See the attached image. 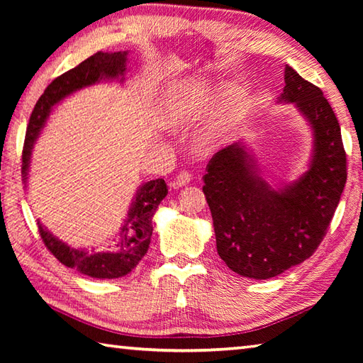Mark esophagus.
<instances>
[{"mask_svg": "<svg viewBox=\"0 0 363 363\" xmlns=\"http://www.w3.org/2000/svg\"><path fill=\"white\" fill-rule=\"evenodd\" d=\"M190 181H191V174L189 172H181L179 174L176 176V179L173 181L172 186L174 189H181L184 186H187V184H190Z\"/></svg>", "mask_w": 363, "mask_h": 363, "instance_id": "obj_1", "label": "esophagus"}]
</instances>
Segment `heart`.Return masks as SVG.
<instances>
[{
	"instance_id": "1",
	"label": "heart",
	"mask_w": 363,
	"mask_h": 363,
	"mask_svg": "<svg viewBox=\"0 0 363 363\" xmlns=\"http://www.w3.org/2000/svg\"><path fill=\"white\" fill-rule=\"evenodd\" d=\"M212 91L203 82H191L174 90L162 106V121L172 128H186L194 125L212 103ZM246 107V95L242 89H230L221 99L220 109L213 123L204 134L203 145L211 146L223 140L229 130L240 120Z\"/></svg>"
}]
</instances>
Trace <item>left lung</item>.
I'll return each mask as SVG.
<instances>
[{"mask_svg": "<svg viewBox=\"0 0 363 363\" xmlns=\"http://www.w3.org/2000/svg\"><path fill=\"white\" fill-rule=\"evenodd\" d=\"M284 79L279 101L295 104L312 129L307 172L273 189L257 174L246 145L235 142L215 154L204 174L218 256L251 279H269L312 256L346 184V152L333 107L289 65Z\"/></svg>", "mask_w": 363, "mask_h": 363, "instance_id": "left-lung-1", "label": "left lung"}]
</instances>
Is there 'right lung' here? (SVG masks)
Masks as SVG:
<instances>
[{
    "label": "right lung",
    "mask_w": 363,
    "mask_h": 363,
    "mask_svg": "<svg viewBox=\"0 0 363 363\" xmlns=\"http://www.w3.org/2000/svg\"><path fill=\"white\" fill-rule=\"evenodd\" d=\"M128 64V51L103 52L98 51L94 56L84 60L78 67L60 74L45 89L43 95L38 98L26 130L25 146H23V165L21 173L25 182L28 181V172L30 164L33 146L40 135L46 118L51 109L62 101L64 98L73 95L84 87H90L101 81H125ZM168 194L164 179L148 181L138 187L133 204L129 207L128 218L120 228L118 237L113 240L112 251L94 252L87 250H76L54 237L48 229L43 228L40 221L38 233L50 252L60 264L68 268H74L96 279H115L126 276L137 267L150 248L152 235V215Z\"/></svg>",
    "instance_id": "1"
}]
</instances>
